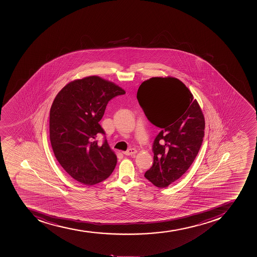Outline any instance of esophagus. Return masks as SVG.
Instances as JSON below:
<instances>
[{
  "mask_svg": "<svg viewBox=\"0 0 257 257\" xmlns=\"http://www.w3.org/2000/svg\"><path fill=\"white\" fill-rule=\"evenodd\" d=\"M137 152V150L131 148V149H128L126 152H123V154L125 155V156H132V155L136 154Z\"/></svg>",
  "mask_w": 257,
  "mask_h": 257,
  "instance_id": "1",
  "label": "esophagus"
}]
</instances>
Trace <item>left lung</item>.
Masks as SVG:
<instances>
[{"label":"left lung","instance_id":"left-lung-1","mask_svg":"<svg viewBox=\"0 0 257 257\" xmlns=\"http://www.w3.org/2000/svg\"><path fill=\"white\" fill-rule=\"evenodd\" d=\"M137 97L147 119L162 129L152 146L153 165L145 177L164 188L181 178L196 159L205 135L204 115L191 91L174 77L145 81Z\"/></svg>","mask_w":257,"mask_h":257}]
</instances>
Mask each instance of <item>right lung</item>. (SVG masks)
I'll list each match as a JSON object with an SVG mask.
<instances>
[{"label": "right lung", "mask_w": 257, "mask_h": 257, "mask_svg": "<svg viewBox=\"0 0 257 257\" xmlns=\"http://www.w3.org/2000/svg\"><path fill=\"white\" fill-rule=\"evenodd\" d=\"M125 91L92 76L71 81L56 95L50 110V140L55 157L76 181L92 186L111 175L117 158L99 121L108 102ZM104 136L97 145L96 137Z\"/></svg>", "instance_id": "add662e5"}]
</instances>
